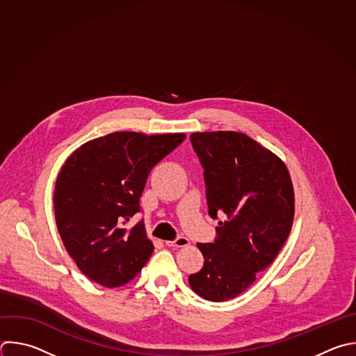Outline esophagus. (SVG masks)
<instances>
[{"instance_id":"esophagus-1","label":"esophagus","mask_w":356,"mask_h":356,"mask_svg":"<svg viewBox=\"0 0 356 356\" xmlns=\"http://www.w3.org/2000/svg\"><path fill=\"white\" fill-rule=\"evenodd\" d=\"M190 245V241L187 238H183V236H180V238H177L176 241H170V242H166V246L169 248H173V249H181V248H187Z\"/></svg>"}]
</instances>
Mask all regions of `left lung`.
I'll list each match as a JSON object with an SVG mask.
<instances>
[{
  "mask_svg": "<svg viewBox=\"0 0 356 356\" xmlns=\"http://www.w3.org/2000/svg\"><path fill=\"white\" fill-rule=\"evenodd\" d=\"M204 166L207 202L218 222L213 243H197L204 267L188 277L202 299L225 302L245 292L278 256L295 215V193L286 165L243 133L190 136Z\"/></svg>",
  "mask_w": 356,
  "mask_h": 356,
  "instance_id": "1",
  "label": "left lung"
}]
</instances>
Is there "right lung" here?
I'll use <instances>...</instances> for the list:
<instances>
[{
	"instance_id": "add662e5",
	"label": "right lung",
	"mask_w": 356,
	"mask_h": 356,
	"mask_svg": "<svg viewBox=\"0 0 356 356\" xmlns=\"http://www.w3.org/2000/svg\"><path fill=\"white\" fill-rule=\"evenodd\" d=\"M186 138L183 133H111L76 148L64 162L53 195L60 238L79 271L106 288L130 282L151 259L144 222L126 223L156 163Z\"/></svg>"
}]
</instances>
